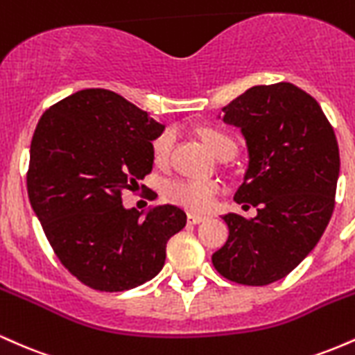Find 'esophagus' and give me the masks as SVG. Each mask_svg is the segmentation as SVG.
I'll list each match as a JSON object with an SVG mask.
<instances>
[{
    "mask_svg": "<svg viewBox=\"0 0 355 355\" xmlns=\"http://www.w3.org/2000/svg\"><path fill=\"white\" fill-rule=\"evenodd\" d=\"M205 220H207V217H202V215L189 214V223H193V225H197V223L205 222Z\"/></svg>",
    "mask_w": 355,
    "mask_h": 355,
    "instance_id": "1",
    "label": "esophagus"
}]
</instances>
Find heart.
<instances>
[{"instance_id": "heart-1", "label": "heart", "mask_w": 355, "mask_h": 355, "mask_svg": "<svg viewBox=\"0 0 355 355\" xmlns=\"http://www.w3.org/2000/svg\"><path fill=\"white\" fill-rule=\"evenodd\" d=\"M202 137L205 140L207 146L210 148V152L218 160H222L225 157H234L235 152H237V145H235L234 138L227 135V133L220 132V130L205 128L202 132ZM173 140L175 135L172 130H165V132H162L153 140V158L158 165L164 166L170 162ZM218 185L215 182L190 180V178H178V180H172L165 185V197L170 202L193 211L210 210L215 203Z\"/></svg>"}]
</instances>
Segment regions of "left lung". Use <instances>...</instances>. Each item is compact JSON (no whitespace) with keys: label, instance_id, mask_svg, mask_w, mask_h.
Listing matches in <instances>:
<instances>
[{"label":"left lung","instance_id":"8db88e82","mask_svg":"<svg viewBox=\"0 0 355 355\" xmlns=\"http://www.w3.org/2000/svg\"><path fill=\"white\" fill-rule=\"evenodd\" d=\"M223 113L240 126L250 158L235 202L254 205L257 217L223 215L229 239L211 263L232 282L267 285L291 274L324 234L336 205L339 145L315 98L287 81L252 87Z\"/></svg>","mask_w":355,"mask_h":355}]
</instances>
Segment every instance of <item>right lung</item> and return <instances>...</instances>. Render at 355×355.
<instances>
[{
    "mask_svg": "<svg viewBox=\"0 0 355 355\" xmlns=\"http://www.w3.org/2000/svg\"><path fill=\"white\" fill-rule=\"evenodd\" d=\"M164 125L115 92L89 88L55 103L33 133L28 197L63 267L100 292L138 287L162 270L187 223L175 205L140 217L121 203L153 168Z\"/></svg>",
    "mask_w": 355,
    "mask_h": 355,
    "instance_id": "1",
    "label": "right lung"
}]
</instances>
